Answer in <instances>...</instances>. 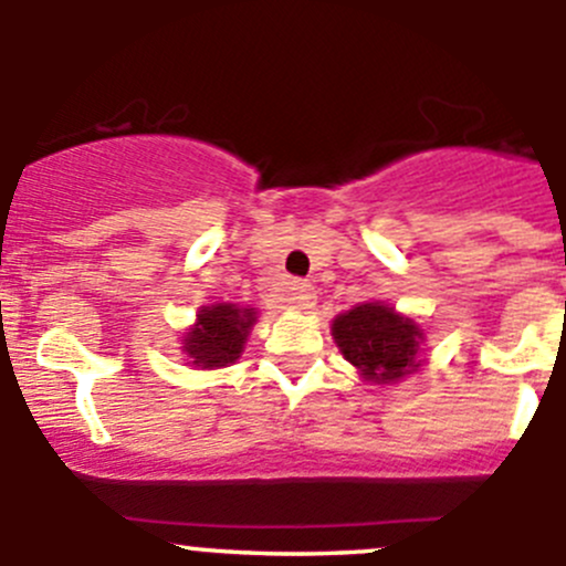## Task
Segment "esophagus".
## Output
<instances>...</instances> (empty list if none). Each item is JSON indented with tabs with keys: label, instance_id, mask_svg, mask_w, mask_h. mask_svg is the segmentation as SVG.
Instances as JSON below:
<instances>
[{
	"label": "esophagus",
	"instance_id": "esophagus-1",
	"mask_svg": "<svg viewBox=\"0 0 566 566\" xmlns=\"http://www.w3.org/2000/svg\"><path fill=\"white\" fill-rule=\"evenodd\" d=\"M317 301L315 287L306 282H287L282 290V304L290 310H312Z\"/></svg>",
	"mask_w": 566,
	"mask_h": 566
}]
</instances>
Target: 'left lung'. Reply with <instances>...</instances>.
<instances>
[{"instance_id":"obj_1","label":"left lung","mask_w":566,"mask_h":566,"mask_svg":"<svg viewBox=\"0 0 566 566\" xmlns=\"http://www.w3.org/2000/svg\"><path fill=\"white\" fill-rule=\"evenodd\" d=\"M332 337L361 381L370 384H398L417 373L426 343L420 323L384 301L339 312L332 321Z\"/></svg>"}]
</instances>
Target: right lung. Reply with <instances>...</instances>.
Wrapping results in <instances>:
<instances>
[{"mask_svg": "<svg viewBox=\"0 0 566 566\" xmlns=\"http://www.w3.org/2000/svg\"><path fill=\"white\" fill-rule=\"evenodd\" d=\"M256 315L260 312L254 306L229 304V301L201 306L193 326L185 328L182 334V354L188 356V365L199 370L234 365L249 343Z\"/></svg>", "mask_w": 566, "mask_h": 566, "instance_id": "add662e5", "label": "right lung"}]
</instances>
